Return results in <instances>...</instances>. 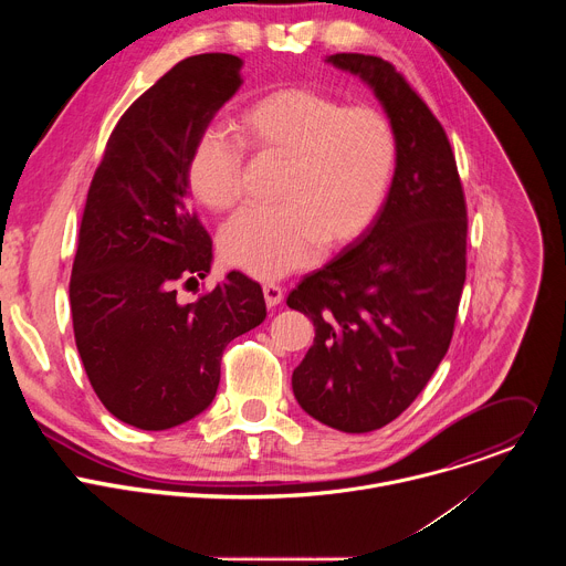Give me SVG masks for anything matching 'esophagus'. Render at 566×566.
<instances>
[{"mask_svg": "<svg viewBox=\"0 0 566 566\" xmlns=\"http://www.w3.org/2000/svg\"><path fill=\"white\" fill-rule=\"evenodd\" d=\"M264 300L269 306H277L284 300V289L277 284H264Z\"/></svg>", "mask_w": 566, "mask_h": 566, "instance_id": "1", "label": "esophagus"}]
</instances>
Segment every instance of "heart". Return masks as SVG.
Masks as SVG:
<instances>
[{"label": "heart", "instance_id": "b5f03b06", "mask_svg": "<svg viewBox=\"0 0 566 566\" xmlns=\"http://www.w3.org/2000/svg\"><path fill=\"white\" fill-rule=\"evenodd\" d=\"M234 127L251 149L286 160L277 208H247L221 230L228 264L275 280L317 260L322 244L345 247L378 217L398 158L391 120L376 107H347L306 87L264 94L239 112ZM241 145L203 132L188 160L195 197L228 210L241 192Z\"/></svg>", "mask_w": 566, "mask_h": 566}]
</instances>
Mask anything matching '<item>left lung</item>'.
<instances>
[{
	"label": "left lung",
	"instance_id": "obj_1",
	"mask_svg": "<svg viewBox=\"0 0 566 566\" xmlns=\"http://www.w3.org/2000/svg\"><path fill=\"white\" fill-rule=\"evenodd\" d=\"M327 62L374 92L398 140L374 223L286 297L315 327L291 378L300 408L358 434L408 410L443 360L465 282L468 221L448 136L408 80L376 55Z\"/></svg>",
	"mask_w": 566,
	"mask_h": 566
}]
</instances>
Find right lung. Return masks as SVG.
<instances>
[{"mask_svg":"<svg viewBox=\"0 0 566 566\" xmlns=\"http://www.w3.org/2000/svg\"><path fill=\"white\" fill-rule=\"evenodd\" d=\"M241 66L230 53L172 66L114 127L87 195L69 284L75 347L103 406L138 430L208 410L226 345L266 317L262 286L239 271L197 302L177 295L212 266L188 160Z\"/></svg>","mask_w":566,"mask_h":566,"instance_id":"obj_1","label":"right lung"}]
</instances>
